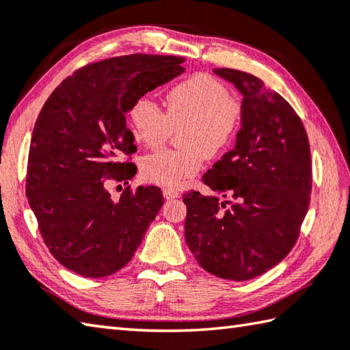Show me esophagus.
I'll return each instance as SVG.
<instances>
[{
	"label": "esophagus",
	"instance_id": "obj_1",
	"mask_svg": "<svg viewBox=\"0 0 350 350\" xmlns=\"http://www.w3.org/2000/svg\"><path fill=\"white\" fill-rule=\"evenodd\" d=\"M179 196H180L179 191H176L173 188H165V189H163V197H165L167 200H170V198H176V197H179Z\"/></svg>",
	"mask_w": 350,
	"mask_h": 350
}]
</instances>
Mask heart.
I'll list each match as a JSON object with an SVG mask.
<instances>
[{"mask_svg": "<svg viewBox=\"0 0 350 350\" xmlns=\"http://www.w3.org/2000/svg\"><path fill=\"white\" fill-rule=\"evenodd\" d=\"M167 112L152 97H141L130 109L135 136L148 148H159L174 130L182 132L185 150H162L146 157L142 174L148 182L179 188L202 170L204 157L224 153L241 129L243 105L209 74H194L168 91Z\"/></svg>", "mask_w": 350, "mask_h": 350, "instance_id": "obj_1", "label": "heart"}]
</instances>
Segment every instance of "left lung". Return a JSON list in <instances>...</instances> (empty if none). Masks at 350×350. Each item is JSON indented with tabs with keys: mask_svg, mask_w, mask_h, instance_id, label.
<instances>
[{
	"mask_svg": "<svg viewBox=\"0 0 350 350\" xmlns=\"http://www.w3.org/2000/svg\"><path fill=\"white\" fill-rule=\"evenodd\" d=\"M243 94L235 147L204 173V185L232 197L183 194L185 241L197 262L221 279L249 280L270 270L296 244L310 208V141L282 95L249 72L217 68Z\"/></svg>",
	"mask_w": 350,
	"mask_h": 350,
	"instance_id": "8db88e82",
	"label": "left lung"
}]
</instances>
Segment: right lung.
Masks as SVG:
<instances>
[{
	"label": "right lung",
	"mask_w": 350,
	"mask_h": 350,
	"mask_svg": "<svg viewBox=\"0 0 350 350\" xmlns=\"http://www.w3.org/2000/svg\"><path fill=\"white\" fill-rule=\"evenodd\" d=\"M183 57L130 54L81 66L54 89L31 133L25 194L51 255L85 278L122 269L163 204L157 187H127L135 136L126 113L142 95L185 71ZM128 156L126 161L119 157Z\"/></svg>",
	"instance_id": "obj_1"
}]
</instances>
